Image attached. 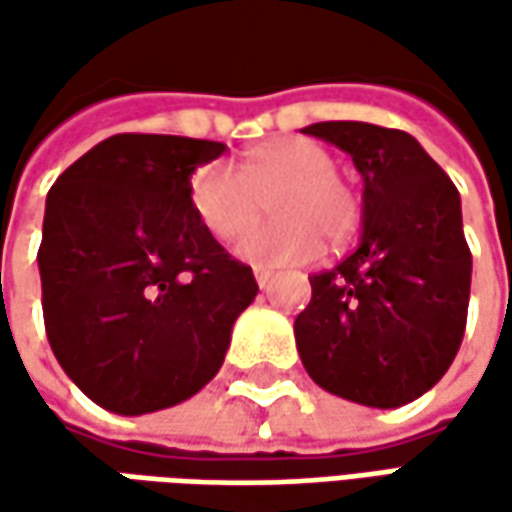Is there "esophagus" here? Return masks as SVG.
Masks as SVG:
<instances>
[{
	"label": "esophagus",
	"instance_id": "1",
	"mask_svg": "<svg viewBox=\"0 0 512 512\" xmlns=\"http://www.w3.org/2000/svg\"><path fill=\"white\" fill-rule=\"evenodd\" d=\"M253 276H256V285L267 287L270 285V276H273V273H270L267 267H256V270H253Z\"/></svg>",
	"mask_w": 512,
	"mask_h": 512
}]
</instances>
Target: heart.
<instances>
[{
	"mask_svg": "<svg viewBox=\"0 0 512 512\" xmlns=\"http://www.w3.org/2000/svg\"><path fill=\"white\" fill-rule=\"evenodd\" d=\"M267 198L280 219L246 231ZM187 202L219 242L236 239L244 229L236 256L259 267L307 262L322 247L319 235L336 247L359 227L356 193L336 176L333 156L307 139H270L247 150L239 173L219 162L199 168L190 176Z\"/></svg>",
	"mask_w": 512,
	"mask_h": 512,
	"instance_id": "obj_1",
	"label": "heart"
}]
</instances>
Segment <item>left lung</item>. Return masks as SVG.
<instances>
[{"label": "left lung", "instance_id": "left-lung-1", "mask_svg": "<svg viewBox=\"0 0 512 512\" xmlns=\"http://www.w3.org/2000/svg\"><path fill=\"white\" fill-rule=\"evenodd\" d=\"M305 133L350 153L364 227L344 262L310 276V305L293 322L299 356L333 396L402 407L447 373L467 325L473 256L459 190L404 130L316 122Z\"/></svg>", "mask_w": 512, "mask_h": 512}]
</instances>
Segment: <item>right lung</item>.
Returning a JSON list of instances; mask_svg holds the SVG:
<instances>
[{"label":"right lung","instance_id":"1","mask_svg":"<svg viewBox=\"0 0 512 512\" xmlns=\"http://www.w3.org/2000/svg\"><path fill=\"white\" fill-rule=\"evenodd\" d=\"M222 142L116 133L50 187L39 245L53 356L110 413L142 416L199 393L259 285L187 202Z\"/></svg>","mask_w":512,"mask_h":512}]
</instances>
